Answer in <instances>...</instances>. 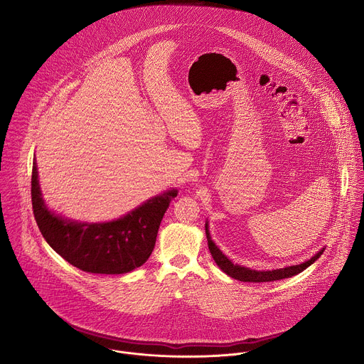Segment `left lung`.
<instances>
[{"label":"left lung","instance_id":"8db88e82","mask_svg":"<svg viewBox=\"0 0 364 364\" xmlns=\"http://www.w3.org/2000/svg\"><path fill=\"white\" fill-rule=\"evenodd\" d=\"M206 237H208V250L210 254L213 257V259L215 260V263L218 264V267L227 273L228 276H231L232 279H237L240 282H254V283H260V282H274V280H282V279H287L291 276H296L299 273H301L304 269H307L310 264H312L315 260L318 259L323 250L322 248L319 252H316L311 259L306 260L304 263L300 264H294V266H287L283 269H276V270H252L250 267H244L240 264H234L231 260L228 259L213 242L210 232H208V223H206Z\"/></svg>","mask_w":364,"mask_h":364}]
</instances>
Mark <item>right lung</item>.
I'll return each instance as SVG.
<instances>
[{
  "mask_svg": "<svg viewBox=\"0 0 364 364\" xmlns=\"http://www.w3.org/2000/svg\"><path fill=\"white\" fill-rule=\"evenodd\" d=\"M176 193V189L166 191L110 223L71 221L55 215L45 205L33 161L31 195L38 227L60 257L90 273L122 274L149 259L161 220Z\"/></svg>",
  "mask_w": 364,
  "mask_h": 364,
  "instance_id": "obj_1",
  "label": "right lung"
}]
</instances>
